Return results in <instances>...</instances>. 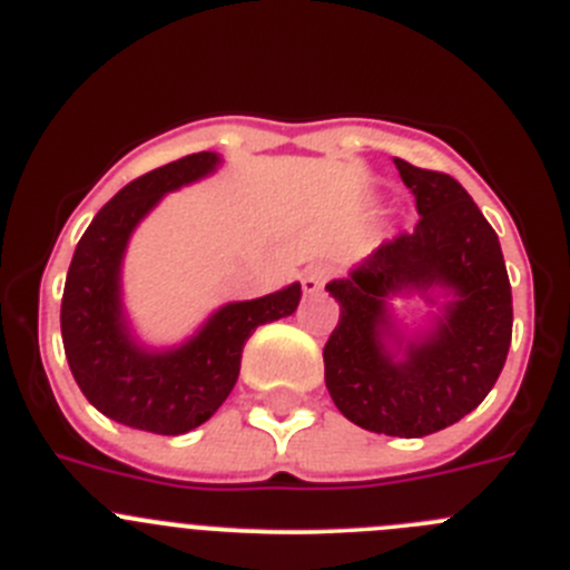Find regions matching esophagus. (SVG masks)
<instances>
[{"instance_id":"esophagus-1","label":"esophagus","mask_w":570,"mask_h":570,"mask_svg":"<svg viewBox=\"0 0 570 570\" xmlns=\"http://www.w3.org/2000/svg\"><path fill=\"white\" fill-rule=\"evenodd\" d=\"M331 278V267L328 264H312V267H306V273H303L301 278V286L306 295H317L320 289L325 286V281Z\"/></svg>"}]
</instances>
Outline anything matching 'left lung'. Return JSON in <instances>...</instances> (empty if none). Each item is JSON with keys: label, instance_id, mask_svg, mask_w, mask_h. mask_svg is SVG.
I'll use <instances>...</instances> for the list:
<instances>
[{"label": "left lung", "instance_id": "obj_1", "mask_svg": "<svg viewBox=\"0 0 570 570\" xmlns=\"http://www.w3.org/2000/svg\"><path fill=\"white\" fill-rule=\"evenodd\" d=\"M420 223L325 284L340 323L323 347L325 386L351 423L425 438L493 390L512 340V289L495 230L451 175L395 158ZM438 291V302L433 292ZM434 296L430 325L403 332L395 296Z\"/></svg>", "mask_w": 570, "mask_h": 570}]
</instances>
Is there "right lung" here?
Instances as JSON below:
<instances>
[{"mask_svg":"<svg viewBox=\"0 0 570 570\" xmlns=\"http://www.w3.org/2000/svg\"><path fill=\"white\" fill-rule=\"evenodd\" d=\"M217 153H195L116 191L77 242L60 301V334L71 375L105 417L153 434H186L206 423L239 379L253 331L295 314L301 284L219 306L189 340L153 347L132 331L121 301V262L138 223L180 186L217 173Z\"/></svg>","mask_w":570,"mask_h":570,"instance_id":"right-lung-1","label":"right lung"}]
</instances>
